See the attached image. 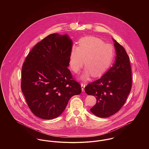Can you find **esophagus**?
Listing matches in <instances>:
<instances>
[{
  "mask_svg": "<svg viewBox=\"0 0 149 149\" xmlns=\"http://www.w3.org/2000/svg\"><path fill=\"white\" fill-rule=\"evenodd\" d=\"M81 89H82V91L84 92V88H85V83H81Z\"/></svg>",
  "mask_w": 149,
  "mask_h": 149,
  "instance_id": "1",
  "label": "esophagus"
}]
</instances>
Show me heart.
<instances>
[{
  "mask_svg": "<svg viewBox=\"0 0 149 149\" xmlns=\"http://www.w3.org/2000/svg\"><path fill=\"white\" fill-rule=\"evenodd\" d=\"M115 51L113 46L105 43L99 38L88 36L81 38L79 46H73L69 54V65L74 73H77L84 65L86 70L81 76L88 80L91 74L100 77L109 69L113 60Z\"/></svg>",
  "mask_w": 149,
  "mask_h": 149,
  "instance_id": "heart-1",
  "label": "heart"
}]
</instances>
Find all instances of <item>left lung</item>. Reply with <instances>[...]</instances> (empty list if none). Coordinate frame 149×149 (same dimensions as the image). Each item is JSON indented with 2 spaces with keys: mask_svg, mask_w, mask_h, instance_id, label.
<instances>
[{
  "mask_svg": "<svg viewBox=\"0 0 149 149\" xmlns=\"http://www.w3.org/2000/svg\"><path fill=\"white\" fill-rule=\"evenodd\" d=\"M115 64L99 79L85 87L87 95L96 97L97 102L90 109L100 118H108L125 104L132 86V73L129 57L125 48L114 39Z\"/></svg>",
  "mask_w": 149,
  "mask_h": 149,
  "instance_id": "8db88e82",
  "label": "left lung"
}]
</instances>
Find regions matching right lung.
<instances>
[{
  "mask_svg": "<svg viewBox=\"0 0 149 149\" xmlns=\"http://www.w3.org/2000/svg\"><path fill=\"white\" fill-rule=\"evenodd\" d=\"M72 41L54 33L37 43L22 69V91L31 112L43 119L59 116L81 88L68 69Z\"/></svg>",
  "mask_w": 149,
  "mask_h": 149,
  "instance_id": "add662e5",
  "label": "right lung"
}]
</instances>
